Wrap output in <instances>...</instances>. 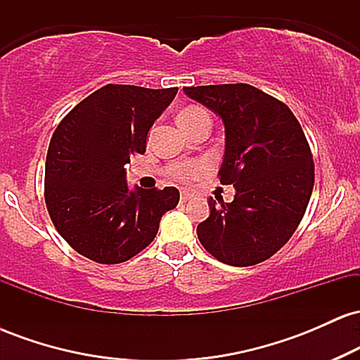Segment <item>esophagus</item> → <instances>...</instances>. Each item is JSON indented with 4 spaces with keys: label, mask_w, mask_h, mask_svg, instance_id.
Returning <instances> with one entry per match:
<instances>
[{
    "label": "esophagus",
    "mask_w": 360,
    "mask_h": 360,
    "mask_svg": "<svg viewBox=\"0 0 360 360\" xmlns=\"http://www.w3.org/2000/svg\"><path fill=\"white\" fill-rule=\"evenodd\" d=\"M193 198V194L191 193H188V191H181V198L179 200L183 201V203H186V201H189Z\"/></svg>",
    "instance_id": "obj_1"
}]
</instances>
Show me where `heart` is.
<instances>
[{
    "mask_svg": "<svg viewBox=\"0 0 360 360\" xmlns=\"http://www.w3.org/2000/svg\"><path fill=\"white\" fill-rule=\"evenodd\" d=\"M208 117L205 110L198 108V106H188V108H183L177 113V123H179L181 128H188L191 127L196 120ZM205 166L200 162H183V164H176L169 169V174H171L174 179L179 181H189V179H196L203 174Z\"/></svg>",
    "mask_w": 360,
    "mask_h": 360,
    "instance_id": "b5f03b06",
    "label": "heart"
}]
</instances>
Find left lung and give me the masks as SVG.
<instances>
[{
    "label": "left lung",
    "instance_id": "obj_1",
    "mask_svg": "<svg viewBox=\"0 0 360 360\" xmlns=\"http://www.w3.org/2000/svg\"><path fill=\"white\" fill-rule=\"evenodd\" d=\"M184 94L223 122L220 183L235 188L232 203L210 198L198 238L229 266L262 262L291 238L311 198L315 166L303 128L284 103L250 84L196 86Z\"/></svg>",
    "mask_w": 360,
    "mask_h": 360
}]
</instances>
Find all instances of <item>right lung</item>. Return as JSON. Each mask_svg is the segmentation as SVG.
<instances>
[{
	"label": "right lung",
	"mask_w": 360,
	"mask_h": 360,
	"mask_svg": "<svg viewBox=\"0 0 360 360\" xmlns=\"http://www.w3.org/2000/svg\"><path fill=\"white\" fill-rule=\"evenodd\" d=\"M177 88L106 84L68 113L45 160V203L57 232L81 255L120 264L155 238L179 203L174 186L128 188L125 166L143 154L147 134Z\"/></svg>",
	"instance_id": "obj_1"
}]
</instances>
